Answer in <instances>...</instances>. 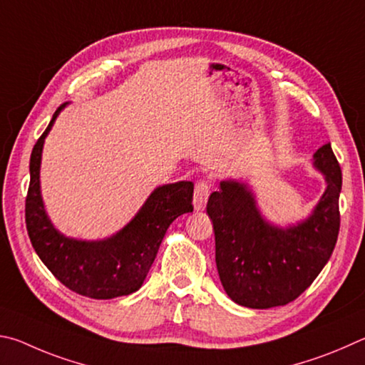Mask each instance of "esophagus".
<instances>
[{
    "label": "esophagus",
    "instance_id": "obj_1",
    "mask_svg": "<svg viewBox=\"0 0 365 365\" xmlns=\"http://www.w3.org/2000/svg\"><path fill=\"white\" fill-rule=\"evenodd\" d=\"M208 195H210L208 182L203 181V179L197 181L195 190H194V208L197 210V212H202V210H205Z\"/></svg>",
    "mask_w": 365,
    "mask_h": 365
}]
</instances>
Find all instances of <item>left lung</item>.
<instances>
[{"instance_id": "1", "label": "left lung", "mask_w": 365, "mask_h": 365, "mask_svg": "<svg viewBox=\"0 0 365 365\" xmlns=\"http://www.w3.org/2000/svg\"><path fill=\"white\" fill-rule=\"evenodd\" d=\"M312 166L324 175V194L308 218L285 227L261 215L255 192L239 179H225L210 195L216 267L234 303L252 309L284 306L327 264L340 231L341 192V168L330 143L316 150Z\"/></svg>"}]
</instances>
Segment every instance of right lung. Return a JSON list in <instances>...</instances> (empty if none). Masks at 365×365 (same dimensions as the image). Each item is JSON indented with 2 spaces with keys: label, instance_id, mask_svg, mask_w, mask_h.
Instances as JSON below:
<instances>
[{
  "label": "right lung",
  "instance_id": "1",
  "mask_svg": "<svg viewBox=\"0 0 365 365\" xmlns=\"http://www.w3.org/2000/svg\"><path fill=\"white\" fill-rule=\"evenodd\" d=\"M63 107L66 104L57 108L31 150L30 186L25 200L30 242L54 277L78 295L94 299L130 295L143 285L166 229L178 216L194 210V184L178 181L155 187L134 218L110 237L101 240L67 237L51 222L40 186L44 139Z\"/></svg>",
  "mask_w": 365,
  "mask_h": 365
}]
</instances>
